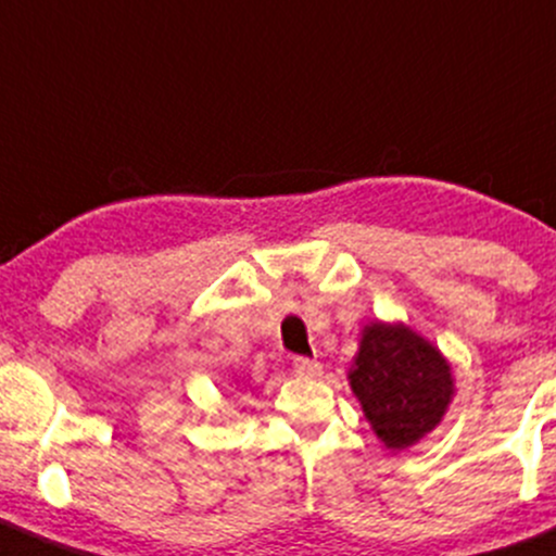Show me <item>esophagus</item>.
I'll list each match as a JSON object with an SVG mask.
<instances>
[{
  "label": "esophagus",
  "mask_w": 556,
  "mask_h": 556,
  "mask_svg": "<svg viewBox=\"0 0 556 556\" xmlns=\"http://www.w3.org/2000/svg\"><path fill=\"white\" fill-rule=\"evenodd\" d=\"M292 367L301 377H319L321 375V364L314 362V358H292Z\"/></svg>",
  "instance_id": "obj_1"
}]
</instances>
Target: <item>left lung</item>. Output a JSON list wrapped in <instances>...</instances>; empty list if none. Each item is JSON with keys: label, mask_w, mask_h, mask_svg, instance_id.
I'll use <instances>...</instances> for the list:
<instances>
[{"label": "left lung", "mask_w": 556, "mask_h": 556, "mask_svg": "<svg viewBox=\"0 0 556 556\" xmlns=\"http://www.w3.org/2000/svg\"><path fill=\"white\" fill-rule=\"evenodd\" d=\"M348 386L375 435L406 451L435 430L456 395L441 348L404 321H369L348 369Z\"/></svg>", "instance_id": "left-lung-1"}]
</instances>
